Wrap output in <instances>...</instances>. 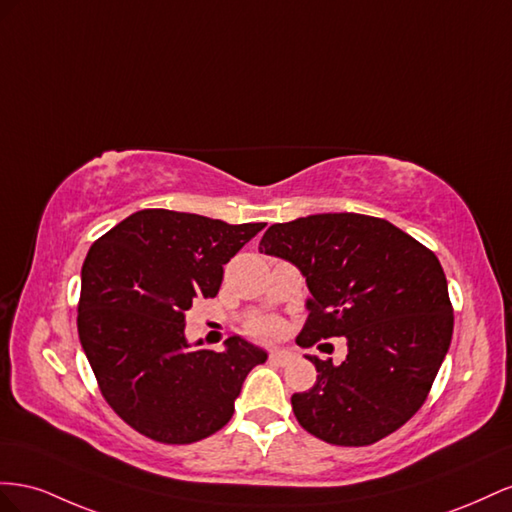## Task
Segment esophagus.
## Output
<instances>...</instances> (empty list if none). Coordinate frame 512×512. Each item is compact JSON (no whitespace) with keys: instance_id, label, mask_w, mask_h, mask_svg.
<instances>
[{"instance_id":"obj_1","label":"esophagus","mask_w":512,"mask_h":512,"mask_svg":"<svg viewBox=\"0 0 512 512\" xmlns=\"http://www.w3.org/2000/svg\"><path fill=\"white\" fill-rule=\"evenodd\" d=\"M268 358H270V362H276V364H287L291 358H294V354H291L285 347H276V349H272Z\"/></svg>"}]
</instances>
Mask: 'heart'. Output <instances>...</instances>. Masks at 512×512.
Wrapping results in <instances>:
<instances>
[{
	"label": "heart",
	"instance_id": "b5f03b06",
	"mask_svg": "<svg viewBox=\"0 0 512 512\" xmlns=\"http://www.w3.org/2000/svg\"><path fill=\"white\" fill-rule=\"evenodd\" d=\"M279 332H281V321L274 317L259 319L251 326V334L257 339H274V337H279Z\"/></svg>",
	"mask_w": 512,
	"mask_h": 512
}]
</instances>
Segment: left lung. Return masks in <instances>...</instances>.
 Here are the masks:
<instances>
[{
  "label": "left lung",
  "instance_id": "8db88e82",
  "mask_svg": "<svg viewBox=\"0 0 512 512\" xmlns=\"http://www.w3.org/2000/svg\"><path fill=\"white\" fill-rule=\"evenodd\" d=\"M259 253L306 276L300 347L347 339L341 364L309 356L317 382L291 397L300 427L334 446H369L403 427L429 397L455 321L431 248L384 218L341 212L276 223Z\"/></svg>",
  "mask_w": 512,
  "mask_h": 512
}]
</instances>
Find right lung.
Listing matches in <instances>:
<instances>
[{"instance_id":"add662e5","label":"right lung","mask_w":512,"mask_h":512,"mask_svg":"<svg viewBox=\"0 0 512 512\" xmlns=\"http://www.w3.org/2000/svg\"><path fill=\"white\" fill-rule=\"evenodd\" d=\"M264 227L152 208L92 244L79 339L102 397L128 427L160 444H193L231 420L244 377L268 356L240 337L225 352H193L186 313L218 294L223 266Z\"/></svg>"}]
</instances>
